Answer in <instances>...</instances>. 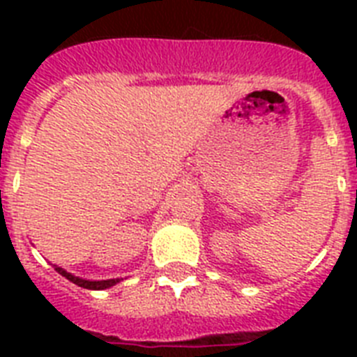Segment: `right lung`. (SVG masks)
<instances>
[{"mask_svg":"<svg viewBox=\"0 0 357 357\" xmlns=\"http://www.w3.org/2000/svg\"><path fill=\"white\" fill-rule=\"evenodd\" d=\"M55 266V271L61 274V276H64L66 280H70L72 283H75V285H79V287L83 289H92V291H102V289H109L113 287V285H116V283L120 282L119 278L116 280H102V282H91V280H83V278H77L74 276V274H70V272H66L64 268H61V266L53 265Z\"/></svg>","mask_w":357,"mask_h":357,"instance_id":"right-lung-1","label":"right lung"}]
</instances>
